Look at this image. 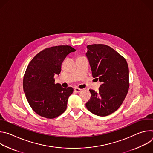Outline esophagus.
<instances>
[{"mask_svg": "<svg viewBox=\"0 0 153 153\" xmlns=\"http://www.w3.org/2000/svg\"><path fill=\"white\" fill-rule=\"evenodd\" d=\"M74 91H75L76 92H77V93H79L80 91H82V89H80V88H74Z\"/></svg>", "mask_w": 153, "mask_h": 153, "instance_id": "obj_1", "label": "esophagus"}]
</instances>
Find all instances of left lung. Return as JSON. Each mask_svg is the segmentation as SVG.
Wrapping results in <instances>:
<instances>
[{
    "mask_svg": "<svg viewBox=\"0 0 153 153\" xmlns=\"http://www.w3.org/2000/svg\"><path fill=\"white\" fill-rule=\"evenodd\" d=\"M92 74L102 82L99 91L90 90L91 98L85 104L92 113L106 116L122 104L128 91L129 69L126 59L111 47L104 44L87 46Z\"/></svg>",
    "mask_w": 153,
    "mask_h": 153,
    "instance_id": "left-lung-1",
    "label": "left lung"
}]
</instances>
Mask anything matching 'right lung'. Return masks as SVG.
<instances>
[{
	"label": "right lung",
	"mask_w": 153,
	"mask_h": 153,
	"mask_svg": "<svg viewBox=\"0 0 153 153\" xmlns=\"http://www.w3.org/2000/svg\"><path fill=\"white\" fill-rule=\"evenodd\" d=\"M76 50L70 45L47 48L39 52L28 64L23 79V88L28 102L38 115L54 119L67 109L71 87L62 88L55 83L54 76L61 71L67 56Z\"/></svg>",
	"instance_id": "add662e5"
}]
</instances>
